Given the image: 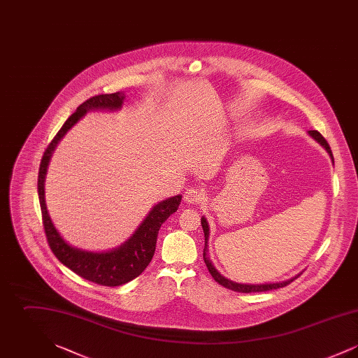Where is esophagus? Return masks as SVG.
I'll return each mask as SVG.
<instances>
[{"mask_svg": "<svg viewBox=\"0 0 358 358\" xmlns=\"http://www.w3.org/2000/svg\"><path fill=\"white\" fill-rule=\"evenodd\" d=\"M203 192L199 187H187L184 193V201L187 204H199L203 200Z\"/></svg>", "mask_w": 358, "mask_h": 358, "instance_id": "obj_1", "label": "esophagus"}]
</instances>
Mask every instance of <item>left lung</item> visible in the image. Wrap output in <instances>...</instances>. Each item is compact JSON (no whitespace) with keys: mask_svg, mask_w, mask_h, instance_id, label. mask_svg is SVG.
Here are the masks:
<instances>
[{"mask_svg":"<svg viewBox=\"0 0 358 358\" xmlns=\"http://www.w3.org/2000/svg\"><path fill=\"white\" fill-rule=\"evenodd\" d=\"M308 134L313 136L317 142H320L322 146H324V149L327 150V153L330 154V157H331V159H333V162H334V158H333V153H331V149H330V146H329V143H327V141L324 139V136H321V133L320 131H317V130H310L308 131ZM201 225H203V229H204V235H205V248H204V262L205 264H206V267H208V271L212 275V278L217 282V283H220L222 286H224L225 289H232V291H238V292H245V294H248V292H263V291H271V289H280V287H285V286H287L289 285L294 279H296V278H294V279H289V280H286V282H282V283H273V285H240V283H236V282H232V280H229V279H227V278H224L222 273H219L215 267H213V264H212V262L206 257V245H208V236H209V228H208V222L205 220L204 217L201 219Z\"/></svg>","mask_w":358,"mask_h":358,"instance_id":"obj_1","label":"left lung"}]
</instances>
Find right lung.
<instances>
[{"label": "right lung", "instance_id": "add662e5", "mask_svg": "<svg viewBox=\"0 0 358 358\" xmlns=\"http://www.w3.org/2000/svg\"><path fill=\"white\" fill-rule=\"evenodd\" d=\"M123 99L124 95L122 92H114L95 95L82 103L69 120L64 122L62 129L53 136L50 145L47 146L40 162L37 178V190L43 225L52 252L66 267H69V270L76 275L92 283L108 287L124 285L136 279V276H139L145 271V268L153 259L158 231L161 225L166 222V219L178 209V205L181 203V196H174L155 205L149 216L139 225L136 234L123 245H120L118 250L96 254L73 248L59 235L55 225L52 224L44 200V180L52 152L55 150L59 141L66 136L69 129L80 120L88 110H117L122 106Z\"/></svg>", "mask_w": 358, "mask_h": 358}]
</instances>
